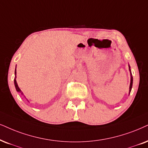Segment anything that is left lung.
<instances>
[{"label": "left lung", "instance_id": "1", "mask_svg": "<svg viewBox=\"0 0 148 148\" xmlns=\"http://www.w3.org/2000/svg\"><path fill=\"white\" fill-rule=\"evenodd\" d=\"M128 67H129V71H130V87H129V93H128V94L130 95V91H131V89H132V83H133V78H132V76L131 70H130V65H128Z\"/></svg>", "mask_w": 148, "mask_h": 148}]
</instances>
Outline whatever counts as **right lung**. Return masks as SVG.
Listing matches in <instances>:
<instances>
[{
    "mask_svg": "<svg viewBox=\"0 0 148 148\" xmlns=\"http://www.w3.org/2000/svg\"><path fill=\"white\" fill-rule=\"evenodd\" d=\"M14 85H15V87H16V91H18V92H19V93H21V94L22 95H23L24 96V94H23V93L22 92V91H21V89H20L19 88V87H18V83H17V81H16V70H15V78H14ZM24 98H26V97L24 96ZM27 99V98H26ZM27 100L28 101V102H29V100H27Z\"/></svg>",
    "mask_w": 148,
    "mask_h": 148,
    "instance_id": "1",
    "label": "right lung"
}]
</instances>
